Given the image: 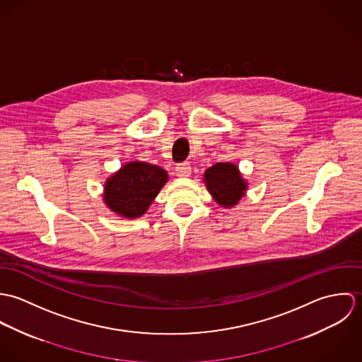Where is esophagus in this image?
Segmentation results:
<instances>
[{
  "label": "esophagus",
  "mask_w": 362,
  "mask_h": 362,
  "mask_svg": "<svg viewBox=\"0 0 362 362\" xmlns=\"http://www.w3.org/2000/svg\"><path fill=\"white\" fill-rule=\"evenodd\" d=\"M175 174L178 177H189L191 175V165L189 163H181L175 167Z\"/></svg>",
  "instance_id": "esophagus-1"
}]
</instances>
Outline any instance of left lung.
Here are the masks:
<instances>
[{
  "mask_svg": "<svg viewBox=\"0 0 362 362\" xmlns=\"http://www.w3.org/2000/svg\"><path fill=\"white\" fill-rule=\"evenodd\" d=\"M204 182L213 201L224 209L237 206L247 195L248 181L234 163H216L204 174Z\"/></svg>",
  "mask_w": 362,
  "mask_h": 362,
  "instance_id": "left-lung-1",
  "label": "left lung"
}]
</instances>
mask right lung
<instances>
[{"mask_svg":"<svg viewBox=\"0 0 362 362\" xmlns=\"http://www.w3.org/2000/svg\"><path fill=\"white\" fill-rule=\"evenodd\" d=\"M167 181L164 168L139 160L128 161L104 181V205L124 218H138L148 211Z\"/></svg>","mask_w":362,"mask_h":362,"instance_id":"1","label":"right lung"}]
</instances>
